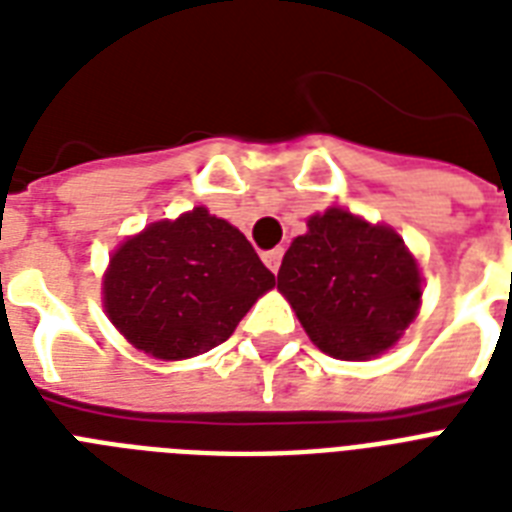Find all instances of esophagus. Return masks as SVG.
<instances>
[{"label":"esophagus","mask_w":512,"mask_h":512,"mask_svg":"<svg viewBox=\"0 0 512 512\" xmlns=\"http://www.w3.org/2000/svg\"><path fill=\"white\" fill-rule=\"evenodd\" d=\"M281 257H284V249H281V247L268 249V252H265V255H263V263L268 265V268H271L273 273H279V268H281Z\"/></svg>","instance_id":"1"}]
</instances>
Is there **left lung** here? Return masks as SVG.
Returning <instances> with one entry per match:
<instances>
[{
	"mask_svg": "<svg viewBox=\"0 0 512 512\" xmlns=\"http://www.w3.org/2000/svg\"><path fill=\"white\" fill-rule=\"evenodd\" d=\"M279 292L324 353L380 356L420 311L422 279L404 239L332 207L308 220L279 268Z\"/></svg>",
	"mask_w": 512,
	"mask_h": 512,
	"instance_id": "8db88e82",
	"label": "left lung"
}]
</instances>
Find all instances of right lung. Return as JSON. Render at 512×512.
I'll return each mask as SVG.
<instances>
[{
  "mask_svg": "<svg viewBox=\"0 0 512 512\" xmlns=\"http://www.w3.org/2000/svg\"><path fill=\"white\" fill-rule=\"evenodd\" d=\"M273 284L239 228L193 207L116 249L103 276V305L135 348L180 361L228 340Z\"/></svg>",
  "mask_w": 512,
  "mask_h": 512,
  "instance_id": "right-lung-1",
  "label": "right lung"
}]
</instances>
